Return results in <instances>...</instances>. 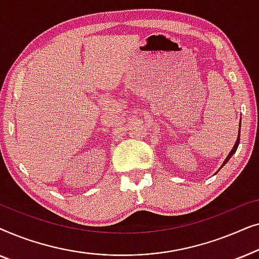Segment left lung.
Instances as JSON below:
<instances>
[{
  "label": "left lung",
  "mask_w": 259,
  "mask_h": 259,
  "mask_svg": "<svg viewBox=\"0 0 259 259\" xmlns=\"http://www.w3.org/2000/svg\"><path fill=\"white\" fill-rule=\"evenodd\" d=\"M239 137H240V132H238V138H237V141H236L235 146H233V147H232V150H231V152H230V153H229V155H228V157H226V159H225V160H224V162H223V165H222V166H224V165L226 164V162H228V161L230 160V158H231V157H232V155H233V154H235V152L237 151V147H238V145H239Z\"/></svg>",
  "instance_id": "8db88e82"
}]
</instances>
